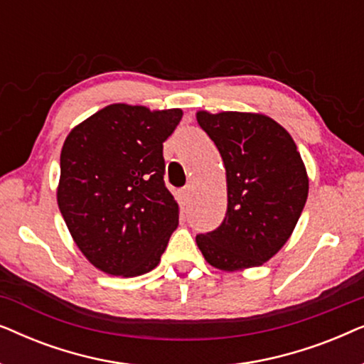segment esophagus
<instances>
[{
	"label": "esophagus",
	"mask_w": 364,
	"mask_h": 364,
	"mask_svg": "<svg viewBox=\"0 0 364 364\" xmlns=\"http://www.w3.org/2000/svg\"><path fill=\"white\" fill-rule=\"evenodd\" d=\"M192 193H193V186H192V183H188V186L183 187V191H182L183 202H186V203L191 202L192 200Z\"/></svg>",
	"instance_id": "esophagus-1"
}]
</instances>
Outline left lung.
Segmentation results:
<instances>
[{"mask_svg":"<svg viewBox=\"0 0 364 364\" xmlns=\"http://www.w3.org/2000/svg\"><path fill=\"white\" fill-rule=\"evenodd\" d=\"M198 126L220 152L227 213L196 242L208 265L223 272L260 267L295 230L308 197V173L287 129L260 112L197 111Z\"/></svg>","mask_w":364,"mask_h":364,"instance_id":"8db88e82","label":"left lung"}]
</instances>
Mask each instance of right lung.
I'll list each match as a JSON object with an SVG mask.
<instances>
[{"label":"right lung","instance_id":"1","mask_svg":"<svg viewBox=\"0 0 364 364\" xmlns=\"http://www.w3.org/2000/svg\"><path fill=\"white\" fill-rule=\"evenodd\" d=\"M182 114L109 104L68 134L58 205L74 243L97 270L127 278L161 262L178 225V203L164 183L162 144Z\"/></svg>","mask_w":364,"mask_h":364}]
</instances>
